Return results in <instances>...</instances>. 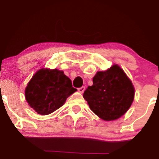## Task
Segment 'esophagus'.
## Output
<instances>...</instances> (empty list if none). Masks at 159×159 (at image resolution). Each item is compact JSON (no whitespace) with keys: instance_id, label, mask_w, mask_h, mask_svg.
<instances>
[{"instance_id":"esophagus-1","label":"esophagus","mask_w":159,"mask_h":159,"mask_svg":"<svg viewBox=\"0 0 159 159\" xmlns=\"http://www.w3.org/2000/svg\"><path fill=\"white\" fill-rule=\"evenodd\" d=\"M78 92L81 93H83L84 92V90H85V87H80V88H78Z\"/></svg>"}]
</instances>
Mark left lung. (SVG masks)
Returning a JSON list of instances; mask_svg holds the SVG:
<instances>
[{
	"label": "left lung",
	"mask_w": 159,
	"mask_h": 159,
	"mask_svg": "<svg viewBox=\"0 0 159 159\" xmlns=\"http://www.w3.org/2000/svg\"><path fill=\"white\" fill-rule=\"evenodd\" d=\"M93 85L83 97L98 117L105 121L115 120L126 113L134 97L131 80L118 65L100 71L93 78Z\"/></svg>",
	"instance_id": "left-lung-1"
}]
</instances>
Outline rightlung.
I'll list each match as a JSON object with an SVG mask.
<instances>
[{
  "label": "right lung",
  "mask_w": 159,
  "mask_h": 159,
  "mask_svg": "<svg viewBox=\"0 0 159 159\" xmlns=\"http://www.w3.org/2000/svg\"><path fill=\"white\" fill-rule=\"evenodd\" d=\"M77 89L63 71L41 69L34 74L25 88L27 103L39 114L47 115L57 110Z\"/></svg>",
  "instance_id": "right-lung-1"
}]
</instances>
